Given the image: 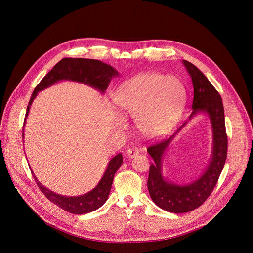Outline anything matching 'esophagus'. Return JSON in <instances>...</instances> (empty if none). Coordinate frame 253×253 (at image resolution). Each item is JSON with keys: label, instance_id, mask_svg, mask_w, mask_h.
<instances>
[{"label": "esophagus", "instance_id": "34e87169", "mask_svg": "<svg viewBox=\"0 0 253 253\" xmlns=\"http://www.w3.org/2000/svg\"><path fill=\"white\" fill-rule=\"evenodd\" d=\"M126 154H127V156H128L129 158H133V157H135L136 155L139 154V149L136 148V147L129 148V149L126 151Z\"/></svg>", "mask_w": 253, "mask_h": 253}]
</instances>
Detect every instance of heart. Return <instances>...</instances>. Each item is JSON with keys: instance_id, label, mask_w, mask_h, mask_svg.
<instances>
[{"instance_id": "b5f03b06", "label": "heart", "mask_w": 253, "mask_h": 253, "mask_svg": "<svg viewBox=\"0 0 253 253\" xmlns=\"http://www.w3.org/2000/svg\"><path fill=\"white\" fill-rule=\"evenodd\" d=\"M114 102L121 112L136 117L142 133L155 137L177 124L185 105V88L173 76L143 73L122 83Z\"/></svg>"}]
</instances>
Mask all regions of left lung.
Instances as JSON below:
<instances>
[{
  "mask_svg": "<svg viewBox=\"0 0 253 253\" xmlns=\"http://www.w3.org/2000/svg\"><path fill=\"white\" fill-rule=\"evenodd\" d=\"M182 62L191 76L194 87L193 112L190 118L200 112H205L209 115L213 126V154L208 169L202 177L191 185L177 186L175 183L166 181L160 173L162 156L176 133L170 138L156 141L149 145L147 150L154 159V164L150 166L148 178L149 193L152 201L159 208L173 213L192 211L205 203L216 186L226 163L228 151L224 105L219 93L194 64L187 60H183Z\"/></svg>",
  "mask_w": 253,
  "mask_h": 253,
  "instance_id": "obj_1",
  "label": "left lung"
}]
</instances>
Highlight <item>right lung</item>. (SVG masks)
<instances>
[{
    "instance_id": "add662e5",
    "label": "right lung",
    "mask_w": 253,
    "mask_h": 253,
    "mask_svg": "<svg viewBox=\"0 0 253 253\" xmlns=\"http://www.w3.org/2000/svg\"><path fill=\"white\" fill-rule=\"evenodd\" d=\"M118 75L117 71L101 61L94 59H83V58H63L52 67V70L45 76L36 86L34 93L30 97L29 103L27 105L26 116L28 115L30 104L36 98L38 91L48 87L51 84L59 80H74L78 82L86 83L90 86H94L101 91L108 88L113 76ZM122 164V155H118L111 159L108 169H106L101 180L99 181L97 187L90 192L75 197H66L53 193L52 191L45 188L37 180L36 176L33 174L38 187L41 192L46 196V198L53 204L59 206L63 210L73 214H85L95 211L106 202L112 188L114 175L119 169ZM33 173V172H32Z\"/></svg>"
}]
</instances>
